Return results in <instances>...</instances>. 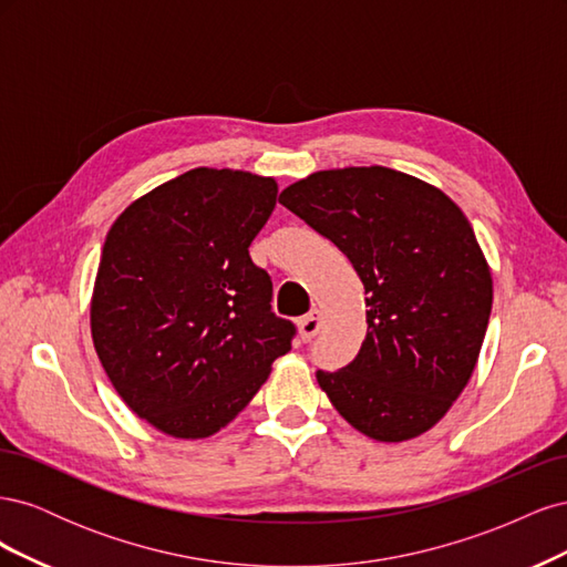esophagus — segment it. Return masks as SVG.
<instances>
[{
  "instance_id": "34e87169",
  "label": "esophagus",
  "mask_w": 567,
  "mask_h": 567,
  "mask_svg": "<svg viewBox=\"0 0 567 567\" xmlns=\"http://www.w3.org/2000/svg\"><path fill=\"white\" fill-rule=\"evenodd\" d=\"M319 326H321V315H319V310H312L310 315H305V317L298 321L300 338H302L305 342L312 340V338L317 336V331H319Z\"/></svg>"
}]
</instances>
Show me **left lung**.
<instances>
[{"mask_svg": "<svg viewBox=\"0 0 567 567\" xmlns=\"http://www.w3.org/2000/svg\"><path fill=\"white\" fill-rule=\"evenodd\" d=\"M279 203L348 255L367 290V338L317 371L338 414L379 442L419 437L468 385L492 312V274L471 221L440 188L398 169H321Z\"/></svg>", "mask_w": 567, "mask_h": 567, "instance_id": "obj_1", "label": "left lung"}]
</instances>
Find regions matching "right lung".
<instances>
[{"mask_svg": "<svg viewBox=\"0 0 567 567\" xmlns=\"http://www.w3.org/2000/svg\"><path fill=\"white\" fill-rule=\"evenodd\" d=\"M271 177L196 167L136 198L109 229L92 340L109 381L161 433L203 440L255 398L296 326L271 312L250 244L277 205Z\"/></svg>", "mask_w": 567, "mask_h": 567, "instance_id": "1", "label": "right lung"}]
</instances>
